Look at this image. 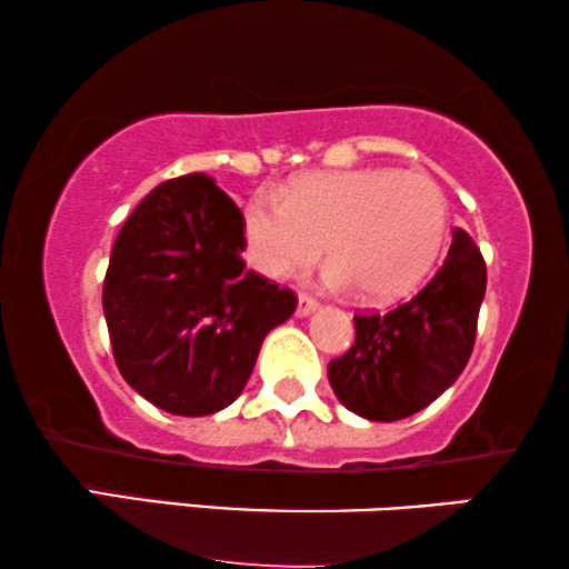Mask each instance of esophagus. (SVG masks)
Here are the masks:
<instances>
[{"mask_svg": "<svg viewBox=\"0 0 569 569\" xmlns=\"http://www.w3.org/2000/svg\"><path fill=\"white\" fill-rule=\"evenodd\" d=\"M313 310H318V302L313 298H308V295H300V298H298V310H295V313H298V318H306V316L313 313Z\"/></svg>", "mask_w": 569, "mask_h": 569, "instance_id": "1", "label": "esophagus"}]
</instances>
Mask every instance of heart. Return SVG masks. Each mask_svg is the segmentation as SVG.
<instances>
[{"label": "heart", "instance_id": "obj_1", "mask_svg": "<svg viewBox=\"0 0 569 569\" xmlns=\"http://www.w3.org/2000/svg\"><path fill=\"white\" fill-rule=\"evenodd\" d=\"M248 267L287 279L329 256L326 282L362 300L409 295L438 259L448 199L425 173L391 168L300 178L284 197L256 193L240 217Z\"/></svg>", "mask_w": 569, "mask_h": 569}]
</instances>
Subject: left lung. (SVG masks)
<instances>
[{"label": "left lung", "instance_id": "8db88e82", "mask_svg": "<svg viewBox=\"0 0 569 569\" xmlns=\"http://www.w3.org/2000/svg\"><path fill=\"white\" fill-rule=\"evenodd\" d=\"M485 290V259L458 228L448 259L415 298L388 313L355 316V345L329 362L337 399L372 422H396L432 403L469 362Z\"/></svg>", "mask_w": 569, "mask_h": 569}]
</instances>
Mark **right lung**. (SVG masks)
I'll return each instance as SVG.
<instances>
[{
  "mask_svg": "<svg viewBox=\"0 0 569 569\" xmlns=\"http://www.w3.org/2000/svg\"><path fill=\"white\" fill-rule=\"evenodd\" d=\"M243 212L207 173L160 183L129 214L103 282L121 376L181 417L230 407L261 341L295 313L287 287L246 269Z\"/></svg>",
  "mask_w": 569,
  "mask_h": 569,
  "instance_id": "add662e5",
  "label": "right lung"
}]
</instances>
